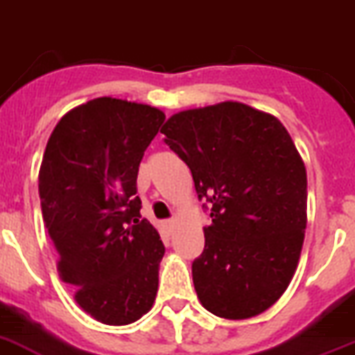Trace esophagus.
I'll return each mask as SVG.
<instances>
[{"instance_id":"1","label":"esophagus","mask_w":355,"mask_h":355,"mask_svg":"<svg viewBox=\"0 0 355 355\" xmlns=\"http://www.w3.org/2000/svg\"><path fill=\"white\" fill-rule=\"evenodd\" d=\"M164 225H166V229L173 231V229H175V225H177V222H175V220H166V222H164Z\"/></svg>"}]
</instances>
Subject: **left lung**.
<instances>
[{"label": "left lung", "instance_id": "left-lung-1", "mask_svg": "<svg viewBox=\"0 0 355 355\" xmlns=\"http://www.w3.org/2000/svg\"><path fill=\"white\" fill-rule=\"evenodd\" d=\"M160 133L211 207L191 267L196 296L225 320L261 314L291 284L305 238L306 171L293 139L276 117L233 101L175 113Z\"/></svg>", "mask_w": 355, "mask_h": 355}]
</instances>
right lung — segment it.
Segmentation results:
<instances>
[{"label": "right lung", "mask_w": 355, "mask_h": 355, "mask_svg": "<svg viewBox=\"0 0 355 355\" xmlns=\"http://www.w3.org/2000/svg\"><path fill=\"white\" fill-rule=\"evenodd\" d=\"M164 121L148 104L99 97L70 110L44 150L41 211L59 276L101 323L141 320L157 296L166 249L141 218L137 175Z\"/></svg>", "instance_id": "obj_1"}]
</instances>
